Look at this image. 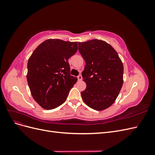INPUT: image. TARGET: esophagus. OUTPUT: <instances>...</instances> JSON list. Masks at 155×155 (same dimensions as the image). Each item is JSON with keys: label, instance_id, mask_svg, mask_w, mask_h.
I'll return each mask as SVG.
<instances>
[{"label": "esophagus", "instance_id": "esophagus-1", "mask_svg": "<svg viewBox=\"0 0 155 155\" xmlns=\"http://www.w3.org/2000/svg\"><path fill=\"white\" fill-rule=\"evenodd\" d=\"M78 81H81L83 79V77L81 75H79V76H78Z\"/></svg>", "mask_w": 155, "mask_h": 155}]
</instances>
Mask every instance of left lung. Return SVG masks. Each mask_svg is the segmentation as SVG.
Masks as SVG:
<instances>
[{
	"label": "left lung",
	"mask_w": 155,
	"mask_h": 155,
	"mask_svg": "<svg viewBox=\"0 0 155 155\" xmlns=\"http://www.w3.org/2000/svg\"><path fill=\"white\" fill-rule=\"evenodd\" d=\"M78 45L86 63L82 76L87 87L81 92L82 99L92 109L104 110L114 104L122 87L123 63L104 41L92 39Z\"/></svg>",
	"instance_id": "obj_1"
}]
</instances>
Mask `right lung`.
Here are the masks:
<instances>
[{"label":"right lung","mask_w":155,"mask_h":155,"mask_svg":"<svg viewBox=\"0 0 155 155\" xmlns=\"http://www.w3.org/2000/svg\"><path fill=\"white\" fill-rule=\"evenodd\" d=\"M78 50V42L49 39L33 51L28 61V84L42 108L54 109L66 101L78 78L70 74L68 59Z\"/></svg>","instance_id":"right-lung-1"}]
</instances>
